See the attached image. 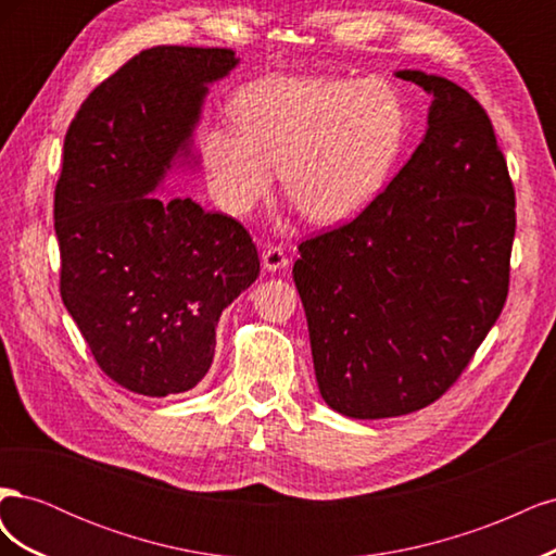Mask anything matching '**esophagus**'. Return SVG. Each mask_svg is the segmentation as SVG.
Returning <instances> with one entry per match:
<instances>
[{
	"instance_id": "esophagus-1",
	"label": "esophagus",
	"mask_w": 556,
	"mask_h": 556,
	"mask_svg": "<svg viewBox=\"0 0 556 556\" xmlns=\"http://www.w3.org/2000/svg\"><path fill=\"white\" fill-rule=\"evenodd\" d=\"M262 264H264L266 271L274 274V271H280V268H288V266H290V260H288V255H285L282 248L268 245V248H264V252H262Z\"/></svg>"
}]
</instances>
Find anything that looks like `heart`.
Returning a JSON list of instances; mask_svg holds the SVG:
<instances>
[{"instance_id": "1", "label": "heart", "mask_w": 556, "mask_h": 556, "mask_svg": "<svg viewBox=\"0 0 556 556\" xmlns=\"http://www.w3.org/2000/svg\"><path fill=\"white\" fill-rule=\"evenodd\" d=\"M233 125H208L199 150L213 190L233 213L282 190L308 220L339 225L384 192L406 146L408 111L380 78L276 74L229 104Z\"/></svg>"}]
</instances>
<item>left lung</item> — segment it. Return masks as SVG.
<instances>
[{
  "mask_svg": "<svg viewBox=\"0 0 556 556\" xmlns=\"http://www.w3.org/2000/svg\"><path fill=\"white\" fill-rule=\"evenodd\" d=\"M429 97L406 166L355 220L299 245L319 394L345 417L429 406L508 296L515 190L484 109L457 83L399 70Z\"/></svg>",
  "mask_w": 556,
  "mask_h": 556,
  "instance_id": "left-lung-1",
  "label": "left lung"
}]
</instances>
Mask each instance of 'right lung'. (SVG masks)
Returning a JSON list of instances; mask_svg holds the SVG:
<instances>
[{"label": "right lung", "instance_id": "right-lung-1", "mask_svg": "<svg viewBox=\"0 0 556 556\" xmlns=\"http://www.w3.org/2000/svg\"><path fill=\"white\" fill-rule=\"evenodd\" d=\"M227 48L141 50L83 102L55 188L60 292L99 368L143 396L188 392L208 374L223 311L260 276L241 223L166 178L199 172L206 94L239 66Z\"/></svg>", "mask_w": 556, "mask_h": 556}]
</instances>
